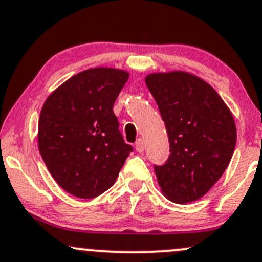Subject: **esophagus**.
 <instances>
[{"label":"esophagus","mask_w":262,"mask_h":262,"mask_svg":"<svg viewBox=\"0 0 262 262\" xmlns=\"http://www.w3.org/2000/svg\"><path fill=\"white\" fill-rule=\"evenodd\" d=\"M136 149L138 150L139 153H142L143 150H144V142H143V139H138L136 142Z\"/></svg>","instance_id":"34e87169"}]
</instances>
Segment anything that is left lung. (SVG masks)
Wrapping results in <instances>:
<instances>
[{
  "label": "left lung",
  "mask_w": 262,
  "mask_h": 262,
  "mask_svg": "<svg viewBox=\"0 0 262 262\" xmlns=\"http://www.w3.org/2000/svg\"><path fill=\"white\" fill-rule=\"evenodd\" d=\"M145 84L169 140V157L154 166L159 187L176 203L196 201L220 180L232 158V114L211 85L188 73L150 74Z\"/></svg>",
  "instance_id": "1"
}]
</instances>
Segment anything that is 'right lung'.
I'll use <instances>...</instances> for the list:
<instances>
[{
  "mask_svg": "<svg viewBox=\"0 0 262 262\" xmlns=\"http://www.w3.org/2000/svg\"><path fill=\"white\" fill-rule=\"evenodd\" d=\"M128 78L117 69H89L57 88L41 109V157L57 184L73 196L104 193L133 152L113 112Z\"/></svg>",
  "mask_w": 262,
  "mask_h": 262,
  "instance_id": "add662e5",
  "label": "right lung"
}]
</instances>
